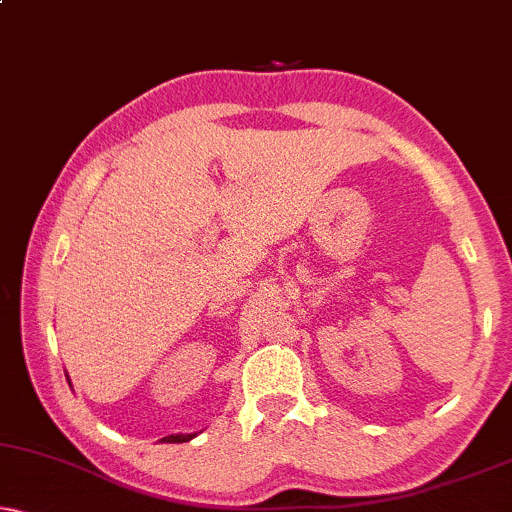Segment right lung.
I'll return each instance as SVG.
<instances>
[{
    "label": "right lung",
    "mask_w": 512,
    "mask_h": 512,
    "mask_svg": "<svg viewBox=\"0 0 512 512\" xmlns=\"http://www.w3.org/2000/svg\"><path fill=\"white\" fill-rule=\"evenodd\" d=\"M65 377H67V372H65ZM70 386H72V381H70ZM192 438H196V433H173V435H166V438H161V442H189Z\"/></svg>",
    "instance_id": "right-lung-1"
}]
</instances>
